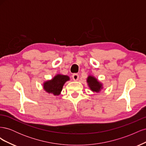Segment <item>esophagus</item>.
<instances>
[{
    "instance_id": "esophagus-1",
    "label": "esophagus",
    "mask_w": 146,
    "mask_h": 146,
    "mask_svg": "<svg viewBox=\"0 0 146 146\" xmlns=\"http://www.w3.org/2000/svg\"><path fill=\"white\" fill-rule=\"evenodd\" d=\"M72 79L74 81H77L78 80V78H79V76L77 74H74L72 75Z\"/></svg>"
}]
</instances>
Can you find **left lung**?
<instances>
[{
  "label": "left lung",
  "mask_w": 146,
  "mask_h": 146,
  "mask_svg": "<svg viewBox=\"0 0 146 146\" xmlns=\"http://www.w3.org/2000/svg\"><path fill=\"white\" fill-rule=\"evenodd\" d=\"M87 83L91 90L93 92H99L102 89V84L99 82L94 77L89 76L87 78Z\"/></svg>",
  "instance_id": "left-lung-1"
}]
</instances>
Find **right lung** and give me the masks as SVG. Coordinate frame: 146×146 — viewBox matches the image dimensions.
<instances>
[{"instance_id": "right-lung-1", "label": "right lung", "mask_w": 146, "mask_h": 146, "mask_svg": "<svg viewBox=\"0 0 146 146\" xmlns=\"http://www.w3.org/2000/svg\"><path fill=\"white\" fill-rule=\"evenodd\" d=\"M69 80L70 78L68 76L57 74L52 80L44 83V90L48 93H52L54 96L60 95L64 84Z\"/></svg>"}]
</instances>
